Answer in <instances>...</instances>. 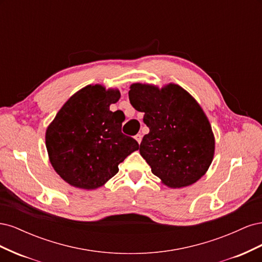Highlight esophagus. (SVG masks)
Returning a JSON list of instances; mask_svg holds the SVG:
<instances>
[{"mask_svg":"<svg viewBox=\"0 0 262 262\" xmlns=\"http://www.w3.org/2000/svg\"><path fill=\"white\" fill-rule=\"evenodd\" d=\"M134 138H136V140L138 141V143L140 144V143H141V141H142V134H137V136L134 137Z\"/></svg>","mask_w":262,"mask_h":262,"instance_id":"esophagus-1","label":"esophagus"}]
</instances>
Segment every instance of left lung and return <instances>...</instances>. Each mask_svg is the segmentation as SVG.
Returning <instances> with one entry per match:
<instances>
[{"mask_svg": "<svg viewBox=\"0 0 262 262\" xmlns=\"http://www.w3.org/2000/svg\"><path fill=\"white\" fill-rule=\"evenodd\" d=\"M131 105L144 113L149 132L140 154L166 186L182 188L199 180L213 160L215 141L207 116L194 98L176 84L162 90L132 84Z\"/></svg>", "mask_w": 262, "mask_h": 262, "instance_id": "1", "label": "left lung"}]
</instances>
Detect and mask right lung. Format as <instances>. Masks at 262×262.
I'll return each instance as SVG.
<instances>
[{
	"label": "right lung",
	"mask_w": 262,
	"mask_h": 262,
	"mask_svg": "<svg viewBox=\"0 0 262 262\" xmlns=\"http://www.w3.org/2000/svg\"><path fill=\"white\" fill-rule=\"evenodd\" d=\"M118 90L89 85L59 110L46 132L52 167L71 186L96 189L118 172V165L139 143L121 132L124 115L110 112Z\"/></svg>",
	"instance_id": "obj_1"
}]
</instances>
